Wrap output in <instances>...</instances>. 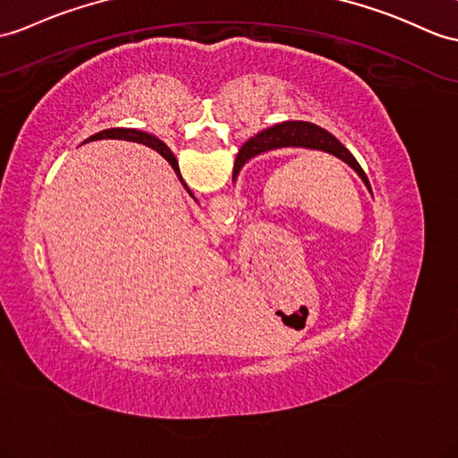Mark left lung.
Returning a JSON list of instances; mask_svg holds the SVG:
<instances>
[{"label": "left lung", "instance_id": "obj_1", "mask_svg": "<svg viewBox=\"0 0 458 458\" xmlns=\"http://www.w3.org/2000/svg\"><path fill=\"white\" fill-rule=\"evenodd\" d=\"M277 148H309V149H320V151L336 155L338 159L348 163L352 169L363 178L365 186L371 191L369 178H367V174L363 173L360 163L355 161L353 155L345 149L344 145L332 136V133L315 124H310V122H284V124L267 128L262 133H259V136L250 138L242 145V149L237 155L235 169H233V178L239 174L241 166L250 157H254V155L277 149Z\"/></svg>", "mask_w": 458, "mask_h": 458}]
</instances>
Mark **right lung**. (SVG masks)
<instances>
[{"instance_id": "obj_1", "label": "right lung", "mask_w": 458, "mask_h": 458, "mask_svg": "<svg viewBox=\"0 0 458 458\" xmlns=\"http://www.w3.org/2000/svg\"><path fill=\"white\" fill-rule=\"evenodd\" d=\"M95 140H100V138H118V140H130V141H140V143H145V145H151L153 149H157L163 157L169 161L173 166H174V171H178V165H176V159H174V155H173V151L166 148V145L163 143V141H159L157 138H153V136H149V133H143V131H140V130H126V128H114V130H105V131H100V133H97V136H93ZM91 138V140H93ZM182 181V178H181Z\"/></svg>"}]
</instances>
